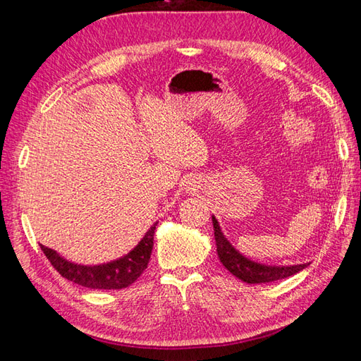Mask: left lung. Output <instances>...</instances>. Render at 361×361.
<instances>
[{
  "label": "left lung",
  "mask_w": 361,
  "mask_h": 361,
  "mask_svg": "<svg viewBox=\"0 0 361 361\" xmlns=\"http://www.w3.org/2000/svg\"><path fill=\"white\" fill-rule=\"evenodd\" d=\"M214 225V237H216L217 245V255L220 262L225 265L229 273H233L235 278L247 283H265L279 281L288 276H293L304 270L309 264H299V265H290V267H271L252 262L248 257L242 256L231 243L228 242L226 237L221 233L219 226V221L216 217H212Z\"/></svg>",
  "instance_id": "obj_1"
}]
</instances>
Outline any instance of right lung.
<instances>
[{"label": "right lung", "mask_w": 361, "mask_h": 361, "mask_svg": "<svg viewBox=\"0 0 361 361\" xmlns=\"http://www.w3.org/2000/svg\"><path fill=\"white\" fill-rule=\"evenodd\" d=\"M157 224L153 225L142 240L136 247L118 260H113L102 265H80L63 259L56 251L40 245L44 256L48 257L51 265L63 276L65 279L79 283L87 288L97 290H119L133 283L141 273L147 268L149 259L153 248V235H155Z\"/></svg>", "instance_id": "right-lung-1"}]
</instances>
